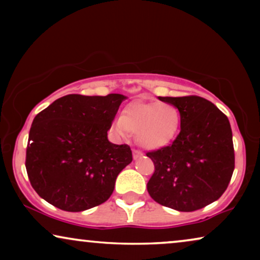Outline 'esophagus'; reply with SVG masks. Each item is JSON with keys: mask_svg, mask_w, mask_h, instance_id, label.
Returning <instances> with one entry per match:
<instances>
[{"mask_svg": "<svg viewBox=\"0 0 260 260\" xmlns=\"http://www.w3.org/2000/svg\"><path fill=\"white\" fill-rule=\"evenodd\" d=\"M133 155H134V159H137V158H140V157H142V156H143V154H142L140 150H136V149H134V150H133Z\"/></svg>", "mask_w": 260, "mask_h": 260, "instance_id": "esophagus-1", "label": "esophagus"}]
</instances>
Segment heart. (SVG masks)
I'll return each instance as SVG.
<instances>
[{
  "instance_id": "b5f03b06",
  "label": "heart",
  "mask_w": 260,
  "mask_h": 260,
  "mask_svg": "<svg viewBox=\"0 0 260 260\" xmlns=\"http://www.w3.org/2000/svg\"><path fill=\"white\" fill-rule=\"evenodd\" d=\"M179 109L170 103H131L124 109L122 117H115L112 133L119 138H127L135 133L137 143L149 150L165 148L175 140L180 131Z\"/></svg>"
}]
</instances>
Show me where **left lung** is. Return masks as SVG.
Instances as JSON below:
<instances>
[{
	"mask_svg": "<svg viewBox=\"0 0 260 260\" xmlns=\"http://www.w3.org/2000/svg\"><path fill=\"white\" fill-rule=\"evenodd\" d=\"M179 109L181 131L172 145L148 152L155 173L147 184L159 205L193 212L218 200L234 170L229 118L207 99L158 97Z\"/></svg>",
	"mask_w": 260,
	"mask_h": 260,
	"instance_id": "left-lung-1",
	"label": "left lung"
}]
</instances>
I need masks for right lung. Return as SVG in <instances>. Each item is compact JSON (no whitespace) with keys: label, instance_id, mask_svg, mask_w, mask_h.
Returning a JSON list of instances; mask_svg holds the SVG:
<instances>
[{"label":"right lung","instance_id":"right-lung-1","mask_svg":"<svg viewBox=\"0 0 260 260\" xmlns=\"http://www.w3.org/2000/svg\"><path fill=\"white\" fill-rule=\"evenodd\" d=\"M126 98L67 94L35 116L26 169L39 197L66 212L86 211L111 197L117 176L133 161L129 145L108 138Z\"/></svg>","mask_w":260,"mask_h":260}]
</instances>
